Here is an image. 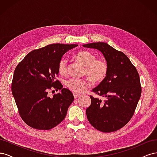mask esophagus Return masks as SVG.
Instances as JSON below:
<instances>
[{
    "mask_svg": "<svg viewBox=\"0 0 157 157\" xmlns=\"http://www.w3.org/2000/svg\"><path fill=\"white\" fill-rule=\"evenodd\" d=\"M73 96H74V98L75 99H77L80 96V94H78V93H75V92H73Z\"/></svg>",
    "mask_w": 157,
    "mask_h": 157,
    "instance_id": "34e87169",
    "label": "esophagus"
}]
</instances>
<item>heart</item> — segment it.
Instances as JSON below:
<instances>
[{
	"label": "heart",
	"instance_id": "obj_1",
	"mask_svg": "<svg viewBox=\"0 0 157 157\" xmlns=\"http://www.w3.org/2000/svg\"><path fill=\"white\" fill-rule=\"evenodd\" d=\"M75 58L84 67V73L94 81H101L106 77L108 70L107 63L103 59H96L91 52L86 50L78 52L75 55ZM58 72L61 75L67 73V60L61 58L58 63ZM66 86L71 91L75 93L84 92L90 86V80L88 78H71L65 82Z\"/></svg>",
	"mask_w": 157,
	"mask_h": 157
}]
</instances>
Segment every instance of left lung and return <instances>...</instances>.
Segmentation results:
<instances>
[{"instance_id": "1", "label": "left lung", "mask_w": 157, "mask_h": 157, "mask_svg": "<svg viewBox=\"0 0 157 157\" xmlns=\"http://www.w3.org/2000/svg\"><path fill=\"white\" fill-rule=\"evenodd\" d=\"M82 46L100 51L108 66L106 77L92 90L103 100L90 96L91 105L86 110L88 120L99 131H117L130 121L140 100L141 87L139 74L123 52L105 42Z\"/></svg>"}]
</instances>
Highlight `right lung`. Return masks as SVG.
<instances>
[{
	"mask_svg": "<svg viewBox=\"0 0 157 157\" xmlns=\"http://www.w3.org/2000/svg\"><path fill=\"white\" fill-rule=\"evenodd\" d=\"M77 44H52L33 50L14 71L12 95L19 113L26 124L37 130H50L62 122L74 100L69 90L59 80L58 63L63 56ZM51 88L61 92L52 98Z\"/></svg>",
	"mask_w": 157,
	"mask_h": 157,
	"instance_id": "add662e5",
	"label": "right lung"
}]
</instances>
